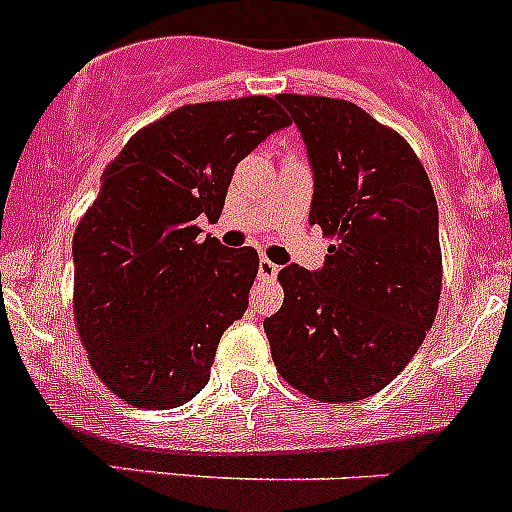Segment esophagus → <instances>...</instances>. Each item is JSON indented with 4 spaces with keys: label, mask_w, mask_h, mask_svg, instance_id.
I'll list each match as a JSON object with an SVG mask.
<instances>
[{
    "label": "esophagus",
    "mask_w": 512,
    "mask_h": 512,
    "mask_svg": "<svg viewBox=\"0 0 512 512\" xmlns=\"http://www.w3.org/2000/svg\"><path fill=\"white\" fill-rule=\"evenodd\" d=\"M276 271H279V266H276L274 261H269V259L259 261V276H261V279H274Z\"/></svg>",
    "instance_id": "esophagus-1"
}]
</instances>
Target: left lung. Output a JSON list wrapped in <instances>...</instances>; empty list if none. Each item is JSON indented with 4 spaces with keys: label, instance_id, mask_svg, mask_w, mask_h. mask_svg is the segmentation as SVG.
<instances>
[{
    "label": "left lung",
    "instance_id": "obj_1",
    "mask_svg": "<svg viewBox=\"0 0 512 512\" xmlns=\"http://www.w3.org/2000/svg\"><path fill=\"white\" fill-rule=\"evenodd\" d=\"M314 170L325 266L279 271L264 330L276 370L320 403L363 401L401 373L442 294L437 198L411 144L342 98L279 93Z\"/></svg>",
    "mask_w": 512,
    "mask_h": 512
}]
</instances>
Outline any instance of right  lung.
I'll list each match as a JSON object with an SVG mask.
<instances>
[{
  "label": "right lung",
  "instance_id": "1",
  "mask_svg": "<svg viewBox=\"0 0 512 512\" xmlns=\"http://www.w3.org/2000/svg\"><path fill=\"white\" fill-rule=\"evenodd\" d=\"M276 98L187 103L139 129L103 170L73 236V317L91 368L137 409H175L208 383L243 317L256 248L200 238L236 164L289 126Z\"/></svg>",
  "mask_w": 512,
  "mask_h": 512
}]
</instances>
